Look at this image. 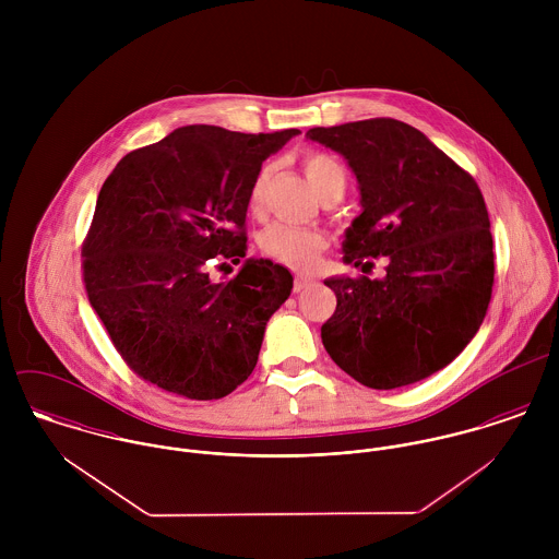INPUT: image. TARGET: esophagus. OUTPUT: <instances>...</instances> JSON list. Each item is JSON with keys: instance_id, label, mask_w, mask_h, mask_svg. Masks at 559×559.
Masks as SVG:
<instances>
[{"instance_id": "esophagus-1", "label": "esophagus", "mask_w": 559, "mask_h": 559, "mask_svg": "<svg viewBox=\"0 0 559 559\" xmlns=\"http://www.w3.org/2000/svg\"><path fill=\"white\" fill-rule=\"evenodd\" d=\"M312 284H314V280L304 277V275H297V277H295V288H293V290H295V293H304V290H306V288H310Z\"/></svg>"}]
</instances>
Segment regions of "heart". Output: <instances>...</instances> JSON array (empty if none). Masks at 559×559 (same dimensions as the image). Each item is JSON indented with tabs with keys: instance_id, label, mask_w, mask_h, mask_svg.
I'll list each match as a JSON object with an SVG mask.
<instances>
[{
	"instance_id": "heart-1",
	"label": "heart",
	"mask_w": 559,
	"mask_h": 559,
	"mask_svg": "<svg viewBox=\"0 0 559 559\" xmlns=\"http://www.w3.org/2000/svg\"><path fill=\"white\" fill-rule=\"evenodd\" d=\"M304 169H306L310 185L314 187V191L319 193L320 198L331 191L342 195L344 169L340 167L337 160H333L326 155H320V153H312L304 160ZM266 180H269V167H262L249 189V209L251 211L260 209L264 189H266ZM324 247H326V239L317 230L297 228V226H288V224H273L260 237L262 253H266L269 258H273L290 269H299V271L312 269Z\"/></svg>"
}]
</instances>
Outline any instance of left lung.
<instances>
[{"instance_id": "obj_1", "label": "left lung", "mask_w": 559, "mask_h": 559, "mask_svg": "<svg viewBox=\"0 0 559 559\" xmlns=\"http://www.w3.org/2000/svg\"><path fill=\"white\" fill-rule=\"evenodd\" d=\"M357 178L361 215L344 262L383 255L385 275L329 277L333 317L320 329L331 359L372 390L417 383L452 364L478 333L492 293V237L476 180L421 131L392 118L317 127Z\"/></svg>"}]
</instances>
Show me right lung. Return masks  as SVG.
I'll return each instance as SVG.
<instances>
[{
  "instance_id": "right-lung-1",
  "label": "right lung",
  "mask_w": 559,
  "mask_h": 559,
  "mask_svg": "<svg viewBox=\"0 0 559 559\" xmlns=\"http://www.w3.org/2000/svg\"><path fill=\"white\" fill-rule=\"evenodd\" d=\"M299 133L189 124L129 153L103 182L83 282L114 346L144 381L217 400L253 372L293 275L262 258L243 260L233 281L215 283L207 269L245 258L251 182Z\"/></svg>"
}]
</instances>
